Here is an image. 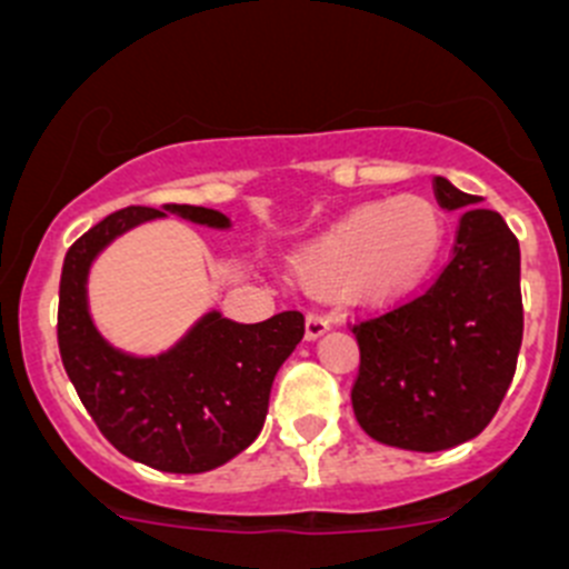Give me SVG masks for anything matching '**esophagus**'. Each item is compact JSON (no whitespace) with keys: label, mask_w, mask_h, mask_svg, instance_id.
I'll return each mask as SVG.
<instances>
[{"label":"esophagus","mask_w":569,"mask_h":569,"mask_svg":"<svg viewBox=\"0 0 569 569\" xmlns=\"http://www.w3.org/2000/svg\"><path fill=\"white\" fill-rule=\"evenodd\" d=\"M328 328H331V317L322 315V311H311L306 317V339H320Z\"/></svg>","instance_id":"1"}]
</instances>
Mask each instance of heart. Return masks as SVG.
Masks as SVG:
<instances>
[{"label":"heart","instance_id":"obj_1","mask_svg":"<svg viewBox=\"0 0 569 569\" xmlns=\"http://www.w3.org/2000/svg\"><path fill=\"white\" fill-rule=\"evenodd\" d=\"M446 247V216L418 193L365 201L291 258L297 278L311 289L350 286L365 302H392L427 280Z\"/></svg>","mask_w":569,"mask_h":569}]
</instances>
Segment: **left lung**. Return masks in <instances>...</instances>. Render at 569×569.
I'll return each mask as SVG.
<instances>
[{"label":"left lung","instance_id":"left-lung-1","mask_svg":"<svg viewBox=\"0 0 569 569\" xmlns=\"http://www.w3.org/2000/svg\"><path fill=\"white\" fill-rule=\"evenodd\" d=\"M435 196L460 212L449 267L421 297L353 328L362 350L350 392L359 427L410 452L477 438L500 410L522 345L517 236L449 179L435 177Z\"/></svg>","mask_w":569,"mask_h":569}]
</instances>
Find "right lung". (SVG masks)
<instances>
[{"label":"right lung","instance_id":"obj_1","mask_svg":"<svg viewBox=\"0 0 569 569\" xmlns=\"http://www.w3.org/2000/svg\"><path fill=\"white\" fill-rule=\"evenodd\" d=\"M168 216L210 230L232 227L221 210L196 204L126 207L106 216L63 258L58 348L69 381L114 449L151 469L201 475L258 438L274 376L306 326L300 311L243 326L212 309L179 342L151 357L109 342L89 306L92 263L120 236Z\"/></svg>","mask_w":569,"mask_h":569}]
</instances>
